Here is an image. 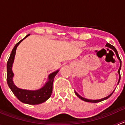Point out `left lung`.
Returning <instances> with one entry per match:
<instances>
[{
	"label": "left lung",
	"mask_w": 125,
	"mask_h": 125,
	"mask_svg": "<svg viewBox=\"0 0 125 125\" xmlns=\"http://www.w3.org/2000/svg\"><path fill=\"white\" fill-rule=\"evenodd\" d=\"M106 46L107 47H109V48H110L113 49V50H114V51H115V54H116V55H117V57H118V59H119V60H120V66L119 70H118V74H119V80H118V83H119V82H120V70H121V64H122V62H121L119 56H118V52H117V51L116 49L115 48V47H114V46H113V45H111V44H109V43H106ZM114 91H113V93H112L111 94H110V95H108V97H104V98H103V99H100V100H89V99H85V98L82 97L80 96V95H79V94H78L76 92H75V94H76V95H77V96L78 97L80 98V99H81V100H83V101H85V102H91V103H97V102H102V101H103V100H106V99H108V98H109V97H110V96H111V95H112V94H113V93H114Z\"/></svg>",
	"instance_id": "1"
}]
</instances>
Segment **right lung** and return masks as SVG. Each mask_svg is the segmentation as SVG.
Instances as JSON below:
<instances>
[{
	"mask_svg": "<svg viewBox=\"0 0 125 125\" xmlns=\"http://www.w3.org/2000/svg\"><path fill=\"white\" fill-rule=\"evenodd\" d=\"M30 34H28L25 36L23 39L15 45L14 48L12 49L11 53L9 57L8 62H7V80L8 86L12 91L15 96L22 103H26L29 104H39L42 103H43L46 100H47L52 93V83H53L54 77L59 72V71L54 72L52 74L49 75L48 82L45 84V85L43 88L36 91H29L25 90L18 88L15 86L12 82V77L14 74L12 71V65L13 63L14 59L15 54H16V48L19 45L20 43L26 38Z\"/></svg>",
	"mask_w": 125,
	"mask_h": 125,
	"instance_id": "add662e5",
	"label": "right lung"
}]
</instances>
